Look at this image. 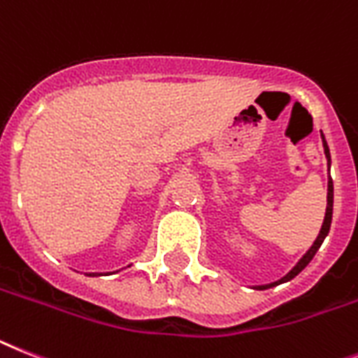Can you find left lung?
I'll list each match as a JSON object with an SVG mask.
<instances>
[{
    "label": "left lung",
    "mask_w": 358,
    "mask_h": 358,
    "mask_svg": "<svg viewBox=\"0 0 358 358\" xmlns=\"http://www.w3.org/2000/svg\"><path fill=\"white\" fill-rule=\"evenodd\" d=\"M322 143H324V152H326V158H327V165H329V164H331V156H329V147H327L324 134H322ZM331 216H333V180H331V176H329V182H327L326 216H324V224H322V227H320V233H318V236H317V240L313 242V245L308 249V253L300 258L299 262H296V266L293 267V269H291V271L287 273L286 276H282L280 280L273 282V284H266V286H257L255 289H269V287H275V286H278V284H284V282H289L291 278H295V276L299 275V273L302 271V269H304V267L308 266L309 262H311V260H313L315 253H317L318 248L322 245L324 238H326L327 233H329V227H331Z\"/></svg>",
    "instance_id": "1"
}]
</instances>
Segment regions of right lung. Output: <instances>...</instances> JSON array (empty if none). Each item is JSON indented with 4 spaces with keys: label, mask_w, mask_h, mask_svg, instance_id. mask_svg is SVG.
Masks as SVG:
<instances>
[{
    "label": "right lung",
    "mask_w": 358,
    "mask_h": 358,
    "mask_svg": "<svg viewBox=\"0 0 358 358\" xmlns=\"http://www.w3.org/2000/svg\"><path fill=\"white\" fill-rule=\"evenodd\" d=\"M89 276H98V275H96V273H89Z\"/></svg>",
    "instance_id": "1"
}]
</instances>
